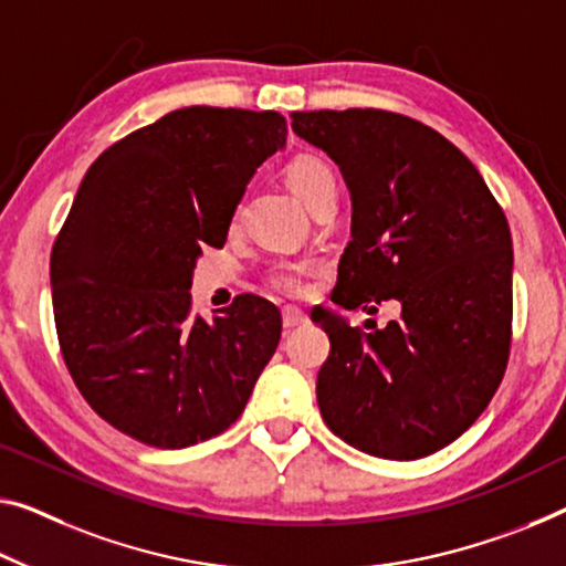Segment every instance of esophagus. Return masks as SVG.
<instances>
[{"label": "esophagus", "mask_w": 566, "mask_h": 566, "mask_svg": "<svg viewBox=\"0 0 566 566\" xmlns=\"http://www.w3.org/2000/svg\"><path fill=\"white\" fill-rule=\"evenodd\" d=\"M306 313H303L301 308H295V306H285L283 308V328L285 332H293V328H298V326H303L306 324Z\"/></svg>", "instance_id": "34e87169"}]
</instances>
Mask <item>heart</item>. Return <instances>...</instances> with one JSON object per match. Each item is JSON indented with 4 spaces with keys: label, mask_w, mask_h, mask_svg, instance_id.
I'll return each instance as SVG.
<instances>
[{
    "label": "heart",
    "mask_w": 566,
    "mask_h": 566,
    "mask_svg": "<svg viewBox=\"0 0 566 566\" xmlns=\"http://www.w3.org/2000/svg\"><path fill=\"white\" fill-rule=\"evenodd\" d=\"M285 185H289L295 199L311 210V205L321 195L328 192V189H336V177L332 167L324 159H318V156H295L289 167H285ZM273 283L281 291L298 293L303 289V268L281 265L273 273Z\"/></svg>",
    "instance_id": "heart-1"
}]
</instances>
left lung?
Returning <instances> with one entry per match:
<instances>
[{"instance_id": "1", "label": "left lung", "mask_w": 566, "mask_h": 566, "mask_svg": "<svg viewBox=\"0 0 566 566\" xmlns=\"http://www.w3.org/2000/svg\"><path fill=\"white\" fill-rule=\"evenodd\" d=\"M291 118L295 136L332 156L352 195L334 303L402 306L385 328L371 318L352 328L328 308L311 313L332 342L316 379L318 410L361 453L430 455L471 428L506 371V214L468 156L420 120L377 108Z\"/></svg>"}]
</instances>
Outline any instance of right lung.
I'll list each match as a JSON object with an SVG mask.
<instances>
[{"instance_id":"1","label":"right lung","mask_w":566,"mask_h":566,"mask_svg":"<svg viewBox=\"0 0 566 566\" xmlns=\"http://www.w3.org/2000/svg\"><path fill=\"white\" fill-rule=\"evenodd\" d=\"M285 134L275 111L179 108L81 181L50 258L60 349L85 402L138 442L179 450L224 432L275 354L271 301L240 295L205 321L189 289Z\"/></svg>"}]
</instances>
